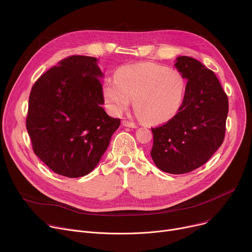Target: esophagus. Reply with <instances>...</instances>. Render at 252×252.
I'll return each mask as SVG.
<instances>
[{
	"label": "esophagus",
	"instance_id": "1",
	"mask_svg": "<svg viewBox=\"0 0 252 252\" xmlns=\"http://www.w3.org/2000/svg\"><path fill=\"white\" fill-rule=\"evenodd\" d=\"M123 126H126V127H131V128L137 127L135 124H133V123H131V122H128V121H126V120L123 121Z\"/></svg>",
	"mask_w": 252,
	"mask_h": 252
}]
</instances>
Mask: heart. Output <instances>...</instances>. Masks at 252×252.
Returning a JSON list of instances; mask_svg holds the SVG:
<instances>
[{"instance_id":"heart-1","label":"heart","mask_w":252,"mask_h":252,"mask_svg":"<svg viewBox=\"0 0 252 252\" xmlns=\"http://www.w3.org/2000/svg\"><path fill=\"white\" fill-rule=\"evenodd\" d=\"M186 84L177 70L154 63H139L121 67L115 81H107L102 89L105 102L115 115L130 105L150 124L171 120L181 107Z\"/></svg>"}]
</instances>
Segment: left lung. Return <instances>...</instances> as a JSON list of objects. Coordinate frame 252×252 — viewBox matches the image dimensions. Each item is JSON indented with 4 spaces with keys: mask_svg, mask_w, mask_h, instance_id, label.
I'll return each instance as SVG.
<instances>
[{
    "mask_svg": "<svg viewBox=\"0 0 252 252\" xmlns=\"http://www.w3.org/2000/svg\"><path fill=\"white\" fill-rule=\"evenodd\" d=\"M174 65L188 81L185 97L171 120L152 128L151 155L160 170L182 174L204 164L222 145L228 99L217 76L197 60L178 57Z\"/></svg>",
    "mask_w": 252,
    "mask_h": 252,
    "instance_id": "1",
    "label": "left lung"
}]
</instances>
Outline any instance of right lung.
Masks as SVG:
<instances>
[{
	"label": "right lung",
	"instance_id": "add662e5",
	"mask_svg": "<svg viewBox=\"0 0 252 252\" xmlns=\"http://www.w3.org/2000/svg\"><path fill=\"white\" fill-rule=\"evenodd\" d=\"M97 62L94 57H68L31 91L26 125L33 153L66 177L94 170L121 125L101 106L103 74Z\"/></svg>",
	"mask_w": 252,
	"mask_h": 252
}]
</instances>
